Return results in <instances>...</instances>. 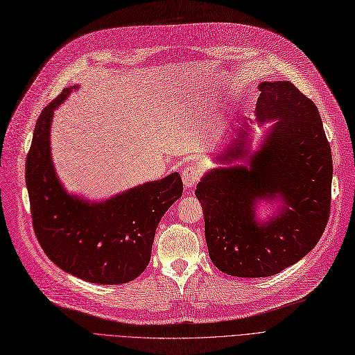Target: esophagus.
<instances>
[{"mask_svg":"<svg viewBox=\"0 0 355 355\" xmlns=\"http://www.w3.org/2000/svg\"><path fill=\"white\" fill-rule=\"evenodd\" d=\"M199 178H200V173L196 166H187L182 169V182H184V187L187 190L193 189L196 184H198Z\"/></svg>","mask_w":355,"mask_h":355,"instance_id":"34e87169","label":"esophagus"}]
</instances>
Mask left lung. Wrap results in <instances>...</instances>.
Masks as SVG:
<instances>
[{"mask_svg": "<svg viewBox=\"0 0 355 355\" xmlns=\"http://www.w3.org/2000/svg\"><path fill=\"white\" fill-rule=\"evenodd\" d=\"M256 123H272L252 149L253 120L227 131L225 148L196 189L209 257L224 273L265 278L297 263L320 240L331 212L332 153L318 107L291 82H261ZM274 214L258 220L257 203Z\"/></svg>", "mask_w": 355, "mask_h": 355, "instance_id": "1", "label": "left lung"}]
</instances>
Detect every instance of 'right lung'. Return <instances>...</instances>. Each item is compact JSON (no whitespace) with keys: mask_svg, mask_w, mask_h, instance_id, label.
Masks as SVG:
<instances>
[{"mask_svg":"<svg viewBox=\"0 0 355 355\" xmlns=\"http://www.w3.org/2000/svg\"><path fill=\"white\" fill-rule=\"evenodd\" d=\"M78 85L64 89L41 112L26 157V187L36 239L54 263L99 285L136 279L150 260L156 227L182 194L178 173L92 202L64 189L52 162L54 111Z\"/></svg>","mask_w":355,"mask_h":355,"instance_id":"obj_1","label":"right lung"}]
</instances>
